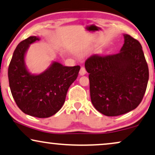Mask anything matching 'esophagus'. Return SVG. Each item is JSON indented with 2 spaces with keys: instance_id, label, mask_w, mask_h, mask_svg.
Masks as SVG:
<instances>
[{
  "instance_id": "obj_1",
  "label": "esophagus",
  "mask_w": 155,
  "mask_h": 155,
  "mask_svg": "<svg viewBox=\"0 0 155 155\" xmlns=\"http://www.w3.org/2000/svg\"><path fill=\"white\" fill-rule=\"evenodd\" d=\"M86 73H87V71H86L85 68H84V66H82V67L81 68V69H80V71H79L80 76H83V75H84V74H86Z\"/></svg>"
}]
</instances>
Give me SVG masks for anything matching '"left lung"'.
<instances>
[{"label": "left lung", "instance_id": "obj_1", "mask_svg": "<svg viewBox=\"0 0 155 155\" xmlns=\"http://www.w3.org/2000/svg\"><path fill=\"white\" fill-rule=\"evenodd\" d=\"M124 38L118 54L93 55L85 62L92 104L108 117L136 109L148 83L149 68L140 43L128 34Z\"/></svg>", "mask_w": 155, "mask_h": 155}]
</instances>
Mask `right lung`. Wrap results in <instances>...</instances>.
Returning a JSON list of instances; mask_svg holds the SVG:
<instances>
[{
  "label": "right lung",
  "mask_w": 155,
  "mask_h": 155,
  "mask_svg": "<svg viewBox=\"0 0 155 155\" xmlns=\"http://www.w3.org/2000/svg\"><path fill=\"white\" fill-rule=\"evenodd\" d=\"M40 40L30 36L18 44L13 52L8 67L11 94L23 113L38 118H47L60 110L65 102L67 91L75 81L79 66H64L54 61L39 74L27 69L25 56L31 44Z\"/></svg>",
  "instance_id": "obj_1"
}]
</instances>
